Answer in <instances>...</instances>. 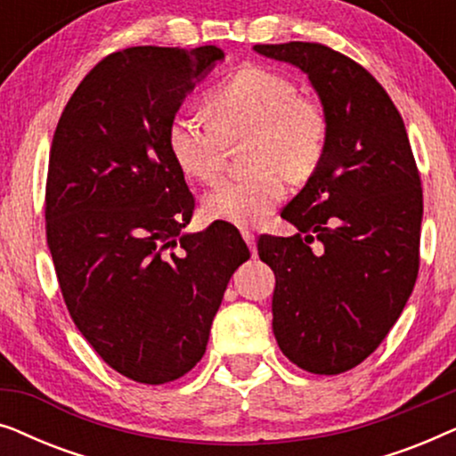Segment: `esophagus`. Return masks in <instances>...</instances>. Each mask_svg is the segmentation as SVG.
<instances>
[{
  "label": "esophagus",
  "instance_id": "1",
  "mask_svg": "<svg viewBox=\"0 0 456 456\" xmlns=\"http://www.w3.org/2000/svg\"><path fill=\"white\" fill-rule=\"evenodd\" d=\"M242 239H245L247 247L251 248V253H253V255L257 253V248H255V234H253V232H248V230H242Z\"/></svg>",
  "mask_w": 456,
  "mask_h": 456
}]
</instances>
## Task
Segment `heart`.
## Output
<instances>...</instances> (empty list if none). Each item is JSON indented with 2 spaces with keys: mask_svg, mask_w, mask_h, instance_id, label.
I'll use <instances>...</instances> for the list:
<instances>
[{
  "mask_svg": "<svg viewBox=\"0 0 456 456\" xmlns=\"http://www.w3.org/2000/svg\"><path fill=\"white\" fill-rule=\"evenodd\" d=\"M209 118L178 111L167 124V149L186 176L211 184L226 166L228 147L247 142L251 176L217 184L203 199L209 220L247 228L286 197V180L303 183L322 166L330 118L315 97L301 95L282 72L240 66L208 97Z\"/></svg>",
  "mask_w": 456,
  "mask_h": 456,
  "instance_id": "heart-1",
  "label": "heart"
}]
</instances>
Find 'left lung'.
Segmentation results:
<instances>
[{"label": "left lung", "instance_id": "left-lung-1", "mask_svg": "<svg viewBox=\"0 0 456 456\" xmlns=\"http://www.w3.org/2000/svg\"><path fill=\"white\" fill-rule=\"evenodd\" d=\"M253 49L307 72L330 118L322 166L282 209L298 234L259 236L257 251L276 273L280 351L305 371L336 376L382 345L413 292L419 170L396 105L363 66L322 43Z\"/></svg>", "mask_w": 456, "mask_h": 456}]
</instances>
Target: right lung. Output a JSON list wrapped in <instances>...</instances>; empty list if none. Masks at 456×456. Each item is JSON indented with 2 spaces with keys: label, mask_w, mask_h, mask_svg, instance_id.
<instances>
[{
  "label": "right lung",
  "mask_w": 456,
  "mask_h": 456,
  "mask_svg": "<svg viewBox=\"0 0 456 456\" xmlns=\"http://www.w3.org/2000/svg\"><path fill=\"white\" fill-rule=\"evenodd\" d=\"M216 45L128 47L80 80L55 126L45 236L72 322L99 357L139 384L201 361L236 267L251 257L232 224L183 234L195 211L167 124Z\"/></svg>",
  "instance_id": "add662e5"
}]
</instances>
